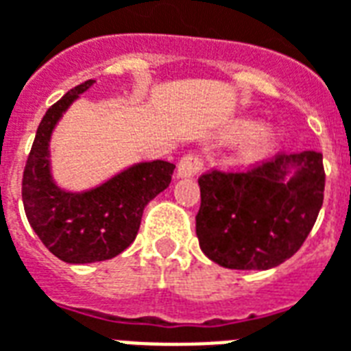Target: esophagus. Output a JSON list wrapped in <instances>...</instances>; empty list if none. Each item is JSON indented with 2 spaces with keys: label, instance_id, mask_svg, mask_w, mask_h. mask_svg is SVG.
Here are the masks:
<instances>
[{
  "label": "esophagus",
  "instance_id": "34e87169",
  "mask_svg": "<svg viewBox=\"0 0 351 351\" xmlns=\"http://www.w3.org/2000/svg\"><path fill=\"white\" fill-rule=\"evenodd\" d=\"M202 169V160L197 154H186L180 158L176 175L178 176H195Z\"/></svg>",
  "mask_w": 351,
  "mask_h": 351
}]
</instances>
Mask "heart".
Listing matches in <instances>:
<instances>
[{"instance_id": "heart-1", "label": "heart", "mask_w": 351, "mask_h": 351, "mask_svg": "<svg viewBox=\"0 0 351 351\" xmlns=\"http://www.w3.org/2000/svg\"><path fill=\"white\" fill-rule=\"evenodd\" d=\"M251 130V123L249 121H238L230 128H228V136L238 137L247 134ZM275 143V134L269 128H261L251 132L241 145L238 147L234 154V162L240 163V165H247V163H253L256 160H261L262 156H266L271 150Z\"/></svg>"}]
</instances>
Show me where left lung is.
I'll use <instances>...</instances> for the list:
<instances>
[{
    "mask_svg": "<svg viewBox=\"0 0 351 351\" xmlns=\"http://www.w3.org/2000/svg\"><path fill=\"white\" fill-rule=\"evenodd\" d=\"M298 173L284 180L286 169ZM197 238L210 261L230 269L279 266L307 240L324 202L320 152H277L247 169L199 176Z\"/></svg>",
    "mask_w": 351,
    "mask_h": 351,
    "instance_id": "8db88e82",
    "label": "left lung"
}]
</instances>
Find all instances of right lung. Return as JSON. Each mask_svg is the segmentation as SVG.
I'll return each mask as SVG.
<instances>
[{
    "instance_id": "add662e5",
    "label": "right lung",
    "mask_w": 351,
    "mask_h": 351,
    "mask_svg": "<svg viewBox=\"0 0 351 351\" xmlns=\"http://www.w3.org/2000/svg\"><path fill=\"white\" fill-rule=\"evenodd\" d=\"M95 80L80 83L46 111L27 156L22 201L27 221L51 253L70 264L100 262L123 253L136 240L143 210L171 184L175 163H137L85 193H66L51 182L48 141L51 130Z\"/></svg>"
}]
</instances>
